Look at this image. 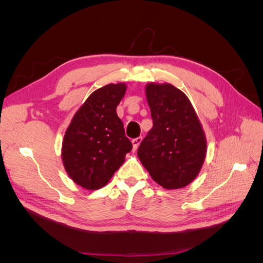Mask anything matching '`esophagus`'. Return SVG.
<instances>
[{
	"mask_svg": "<svg viewBox=\"0 0 263 263\" xmlns=\"http://www.w3.org/2000/svg\"><path fill=\"white\" fill-rule=\"evenodd\" d=\"M141 140H142L141 137H137V138H135V139L132 140V142H133V150H134V151L137 150V148H138L139 145H140Z\"/></svg>",
	"mask_w": 263,
	"mask_h": 263,
	"instance_id": "obj_1",
	"label": "esophagus"
}]
</instances>
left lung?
<instances>
[{
    "label": "left lung",
    "mask_w": 263,
    "mask_h": 263,
    "mask_svg": "<svg viewBox=\"0 0 263 263\" xmlns=\"http://www.w3.org/2000/svg\"><path fill=\"white\" fill-rule=\"evenodd\" d=\"M146 97L153 128L137 155L151 178L168 190L190 184L200 173L206 138L186 95L169 83H148Z\"/></svg>",
    "instance_id": "left-lung-1"
}]
</instances>
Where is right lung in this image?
<instances>
[{"instance_id":"obj_1","label":"right lung","mask_w":263,"mask_h":263,"mask_svg":"<svg viewBox=\"0 0 263 263\" xmlns=\"http://www.w3.org/2000/svg\"><path fill=\"white\" fill-rule=\"evenodd\" d=\"M126 87L125 83H110L94 91L66 130L61 153L63 165L72 181L86 190L107 184L133 148L116 113Z\"/></svg>"}]
</instances>
